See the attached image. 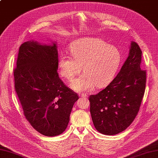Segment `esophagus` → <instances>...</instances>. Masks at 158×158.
Instances as JSON below:
<instances>
[{
    "mask_svg": "<svg viewBox=\"0 0 158 158\" xmlns=\"http://www.w3.org/2000/svg\"><path fill=\"white\" fill-rule=\"evenodd\" d=\"M79 96L80 97H88V95L86 94H84V93H82V94H79Z\"/></svg>",
    "mask_w": 158,
    "mask_h": 158,
    "instance_id": "esophagus-1",
    "label": "esophagus"
}]
</instances>
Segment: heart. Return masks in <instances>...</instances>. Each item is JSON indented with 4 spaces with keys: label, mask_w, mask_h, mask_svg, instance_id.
<instances>
[{
    "label": "heart",
    "mask_w": 158,
    "mask_h": 158,
    "mask_svg": "<svg viewBox=\"0 0 158 158\" xmlns=\"http://www.w3.org/2000/svg\"><path fill=\"white\" fill-rule=\"evenodd\" d=\"M70 55L62 52L58 58L61 75L69 81L82 71L83 73L71 83L77 92H88L95 85L106 86L112 81L121 63L122 56L116 46L103 40L85 38L75 40L70 46Z\"/></svg>",
    "instance_id": "1"
}]
</instances>
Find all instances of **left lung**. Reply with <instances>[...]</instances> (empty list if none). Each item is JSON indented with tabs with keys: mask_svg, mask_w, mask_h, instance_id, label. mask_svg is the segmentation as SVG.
I'll return each mask as SVG.
<instances>
[{
	"mask_svg": "<svg viewBox=\"0 0 158 158\" xmlns=\"http://www.w3.org/2000/svg\"><path fill=\"white\" fill-rule=\"evenodd\" d=\"M142 51L131 42L129 56L120 72L107 87L89 97L92 122L105 135L123 131L140 110L146 87V70L141 66Z\"/></svg>",
	"mask_w": 158,
	"mask_h": 158,
	"instance_id": "left-lung-1",
	"label": "left lung"
}]
</instances>
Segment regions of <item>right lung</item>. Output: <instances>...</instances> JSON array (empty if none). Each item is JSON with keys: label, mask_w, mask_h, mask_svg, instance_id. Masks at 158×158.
<instances>
[{"label": "right lung", "mask_w": 158, "mask_h": 158, "mask_svg": "<svg viewBox=\"0 0 158 158\" xmlns=\"http://www.w3.org/2000/svg\"><path fill=\"white\" fill-rule=\"evenodd\" d=\"M57 69L56 44L41 45L31 40L20 46L14 70L15 90L26 119L46 136L66 130L79 98L60 78Z\"/></svg>", "instance_id": "1"}]
</instances>
